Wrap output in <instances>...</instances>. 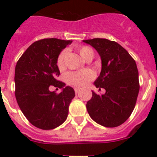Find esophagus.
I'll list each match as a JSON object with an SVG mask.
<instances>
[{"label": "esophagus", "instance_id": "esophagus-1", "mask_svg": "<svg viewBox=\"0 0 157 157\" xmlns=\"http://www.w3.org/2000/svg\"><path fill=\"white\" fill-rule=\"evenodd\" d=\"M79 91H80V88H78V87H75V92L76 94H78Z\"/></svg>", "mask_w": 157, "mask_h": 157}]
</instances>
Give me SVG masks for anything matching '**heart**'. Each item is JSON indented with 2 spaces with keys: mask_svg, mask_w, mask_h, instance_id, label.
Returning a JSON list of instances; mask_svg holds the SVG:
<instances>
[{
  "mask_svg": "<svg viewBox=\"0 0 157 157\" xmlns=\"http://www.w3.org/2000/svg\"><path fill=\"white\" fill-rule=\"evenodd\" d=\"M78 52L83 59H93L94 56V52L90 47L82 46L78 48ZM66 52L63 51L60 52L57 58V66L59 70H62L64 67V57ZM94 78V74L91 71L84 70L80 71L68 72L65 76V79L68 84L75 86H82L86 85L89 81Z\"/></svg>",
  "mask_w": 157,
  "mask_h": 157,
  "instance_id": "obj_1",
  "label": "heart"
}]
</instances>
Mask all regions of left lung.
I'll list each match as a JSON object with an SVG mask.
<instances>
[{
  "mask_svg": "<svg viewBox=\"0 0 157 157\" xmlns=\"http://www.w3.org/2000/svg\"><path fill=\"white\" fill-rule=\"evenodd\" d=\"M98 52L101 59L100 75L94 81L104 94L93 92L86 103L94 121L105 127H116L130 117L139 92L138 71L134 59L120 44L105 38L83 40Z\"/></svg>",
  "mask_w": 157,
  "mask_h": 157,
  "instance_id": "1",
  "label": "left lung"
}]
</instances>
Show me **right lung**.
Segmentation results:
<instances>
[{
    "label": "right lung",
    "mask_w": 157,
    "mask_h": 157,
    "mask_svg": "<svg viewBox=\"0 0 157 157\" xmlns=\"http://www.w3.org/2000/svg\"><path fill=\"white\" fill-rule=\"evenodd\" d=\"M72 41L45 38L34 42L19 58L15 69L16 98L22 112L32 125L52 130L67 120L74 89L56 79L57 58ZM53 85L62 89L50 91Z\"/></svg>",
    "instance_id": "add662e5"
}]
</instances>
